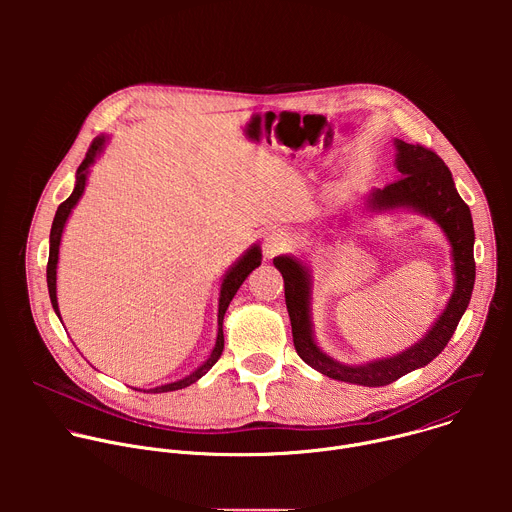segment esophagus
<instances>
[{"instance_id": "esophagus-1", "label": "esophagus", "mask_w": 512, "mask_h": 512, "mask_svg": "<svg viewBox=\"0 0 512 512\" xmlns=\"http://www.w3.org/2000/svg\"><path fill=\"white\" fill-rule=\"evenodd\" d=\"M289 237L287 233L283 231H271L265 235V241H263V251L267 257H273V255H279L283 253L287 247H289Z\"/></svg>"}]
</instances>
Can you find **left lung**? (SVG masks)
I'll return each instance as SVG.
<instances>
[{"label": "left lung", "instance_id": "obj_1", "mask_svg": "<svg viewBox=\"0 0 512 512\" xmlns=\"http://www.w3.org/2000/svg\"><path fill=\"white\" fill-rule=\"evenodd\" d=\"M397 170L399 178L371 194L373 208H415L435 218L450 239L456 289L454 296L427 332V336L409 350L364 364V367H346L326 356L314 342L310 322V275L306 267L294 257H275L273 265L283 277L285 306L291 320V334L300 358L318 373L344 383L364 387H385L403 375L425 367L440 354L454 336L460 318L464 316L476 279L474 263V225L468 204L460 198L452 172L433 150L419 143H405L397 139Z\"/></svg>", "mask_w": 512, "mask_h": 512}]
</instances>
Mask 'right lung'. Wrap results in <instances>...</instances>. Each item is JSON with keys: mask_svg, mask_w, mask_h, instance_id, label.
Here are the masks:
<instances>
[{"mask_svg": "<svg viewBox=\"0 0 512 512\" xmlns=\"http://www.w3.org/2000/svg\"><path fill=\"white\" fill-rule=\"evenodd\" d=\"M105 137H95L93 143L89 145V152L83 160V164L79 166L77 170V184H75V190H72V194L58 206L56 210V216H54V223H52V229H50V255H48V267H46V281H48V294H50V302H52V308L54 312L58 314V302H56V263H58V245H60V237H62V229H64V223L66 218L70 214V210L75 208V204L79 202L83 190H85V184H87V170L89 166L95 162L97 154L101 152V145H103ZM261 265V251L259 247H251L243 257L241 261H237L231 271L225 275L223 279V285H221V298H218V336H216V344L208 356V360L202 364L200 369H196L190 377L182 379V381H176V383H170V385H162V387H156V389H150V393H168V391H178V389H184L192 383H196L200 377H204L210 369L212 364L221 358L223 354V348H225V336H223V320H225V312L231 304V300L235 298L237 289L243 285V281L247 279V275ZM60 316V314H58Z\"/></svg>", "mask_w": 512, "mask_h": 512, "instance_id": "right-lung-1", "label": "right lung"}]
</instances>
